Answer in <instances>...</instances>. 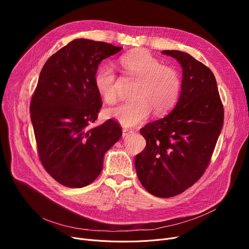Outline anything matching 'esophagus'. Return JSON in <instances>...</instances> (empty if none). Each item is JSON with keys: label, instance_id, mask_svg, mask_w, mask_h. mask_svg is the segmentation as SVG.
Here are the masks:
<instances>
[{"label": "esophagus", "instance_id": "esophagus-1", "mask_svg": "<svg viewBox=\"0 0 249 249\" xmlns=\"http://www.w3.org/2000/svg\"><path fill=\"white\" fill-rule=\"evenodd\" d=\"M131 133H133V131L132 130H128V129H123V133H122V137L124 138V137H127L129 134H131Z\"/></svg>", "mask_w": 249, "mask_h": 249}]
</instances>
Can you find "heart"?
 <instances>
[{
    "instance_id": "1",
    "label": "heart",
    "mask_w": 249,
    "mask_h": 249,
    "mask_svg": "<svg viewBox=\"0 0 249 249\" xmlns=\"http://www.w3.org/2000/svg\"><path fill=\"white\" fill-rule=\"evenodd\" d=\"M124 71L137 78L132 101L105 111L107 117L124 127H134L146 121L151 110L161 115L171 110L178 101L180 80L178 72L143 50H136L121 56ZM118 80L110 65H102L95 74V87L103 100L114 104L117 100Z\"/></svg>"
}]
</instances>
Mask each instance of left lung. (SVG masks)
<instances>
[{
  "instance_id": "obj_1",
  "label": "left lung",
  "mask_w": 249,
  "mask_h": 249,
  "mask_svg": "<svg viewBox=\"0 0 249 249\" xmlns=\"http://www.w3.org/2000/svg\"><path fill=\"white\" fill-rule=\"evenodd\" d=\"M161 53L180 64V93L171 113L140 130L146 147L136 155L135 168L148 193L171 198L203 176L223 126L224 110L210 69L186 52Z\"/></svg>"
}]
</instances>
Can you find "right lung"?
Returning a JSON list of instances; mask_svg holds the SVG:
<instances>
[{"mask_svg": "<svg viewBox=\"0 0 249 249\" xmlns=\"http://www.w3.org/2000/svg\"><path fill=\"white\" fill-rule=\"evenodd\" d=\"M122 48L74 39L48 58L30 104L39 159L59 184L83 188L101 174L104 156L122 136L109 119L91 127L102 107L95 74L103 59Z\"/></svg>", "mask_w": 249, "mask_h": 249, "instance_id": "1", "label": "right lung"}]
</instances>
